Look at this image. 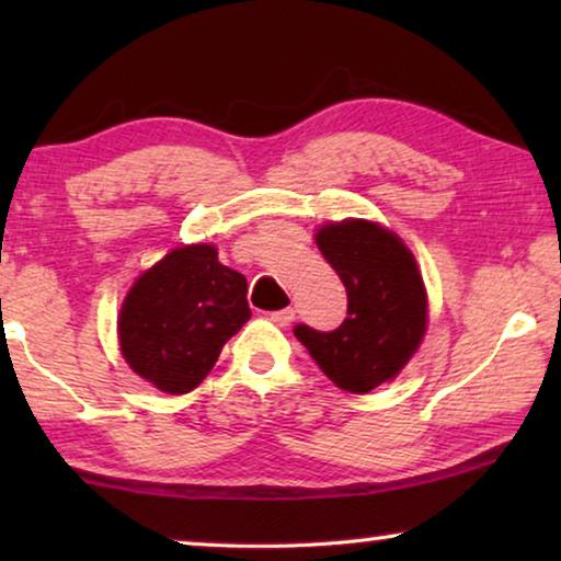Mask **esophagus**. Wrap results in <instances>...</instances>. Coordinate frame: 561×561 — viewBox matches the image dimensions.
<instances>
[{
	"instance_id": "34e87169",
	"label": "esophagus",
	"mask_w": 561,
	"mask_h": 561,
	"mask_svg": "<svg viewBox=\"0 0 561 561\" xmlns=\"http://www.w3.org/2000/svg\"><path fill=\"white\" fill-rule=\"evenodd\" d=\"M294 319H296L294 309H280V311L271 313V321H273V324H278V327H288Z\"/></svg>"
}]
</instances>
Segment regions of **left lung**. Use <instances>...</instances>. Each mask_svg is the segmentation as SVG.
I'll return each instance as SVG.
<instances>
[{"mask_svg": "<svg viewBox=\"0 0 561 561\" xmlns=\"http://www.w3.org/2000/svg\"><path fill=\"white\" fill-rule=\"evenodd\" d=\"M317 244L347 288V319L334 332L296 324L294 334L334 386L370 393L393 380L424 340V280L401 237L375 221L324 225Z\"/></svg>", "mask_w": 561, "mask_h": 561, "instance_id": "1", "label": "left lung"}]
</instances>
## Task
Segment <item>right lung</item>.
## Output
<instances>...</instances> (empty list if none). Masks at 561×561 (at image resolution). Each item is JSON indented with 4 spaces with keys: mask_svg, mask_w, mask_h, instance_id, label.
<instances>
[{
    "mask_svg": "<svg viewBox=\"0 0 561 561\" xmlns=\"http://www.w3.org/2000/svg\"><path fill=\"white\" fill-rule=\"evenodd\" d=\"M248 319V280L219 263L217 248H175L135 280L122 304V357L163 393H188Z\"/></svg>",
    "mask_w": 561,
    "mask_h": 561,
    "instance_id": "right-lung-1",
    "label": "right lung"
}]
</instances>
